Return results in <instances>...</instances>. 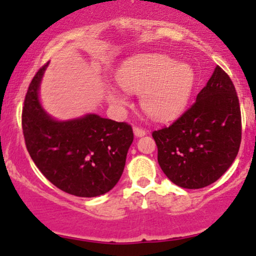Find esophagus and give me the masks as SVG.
I'll return each mask as SVG.
<instances>
[{
  "label": "esophagus",
  "mask_w": 256,
  "mask_h": 256,
  "mask_svg": "<svg viewBox=\"0 0 256 256\" xmlns=\"http://www.w3.org/2000/svg\"><path fill=\"white\" fill-rule=\"evenodd\" d=\"M133 130H134V134H136V136H144L146 134L145 129H142L140 127H134Z\"/></svg>",
  "instance_id": "34e87169"
}]
</instances>
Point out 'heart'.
Instances as JSON below:
<instances>
[{
    "label": "heart",
    "instance_id": "heart-1",
    "mask_svg": "<svg viewBox=\"0 0 256 256\" xmlns=\"http://www.w3.org/2000/svg\"><path fill=\"white\" fill-rule=\"evenodd\" d=\"M117 81L129 93H140V106L148 116L164 120L185 108L194 87V72L188 65L163 54H148L126 62ZM108 98L114 105H127L118 92L111 90Z\"/></svg>",
    "mask_w": 256,
    "mask_h": 256
}]
</instances>
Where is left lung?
<instances>
[{
    "instance_id": "8db88e82",
    "label": "left lung",
    "mask_w": 256,
    "mask_h": 256,
    "mask_svg": "<svg viewBox=\"0 0 256 256\" xmlns=\"http://www.w3.org/2000/svg\"><path fill=\"white\" fill-rule=\"evenodd\" d=\"M163 173L184 188L216 182L236 158L242 140L240 100L231 78L216 66L196 102L168 127L152 132Z\"/></svg>"
}]
</instances>
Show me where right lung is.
Segmentation results:
<instances>
[{
    "label": "right lung",
    "instance_id": "obj_1",
    "mask_svg": "<svg viewBox=\"0 0 256 256\" xmlns=\"http://www.w3.org/2000/svg\"><path fill=\"white\" fill-rule=\"evenodd\" d=\"M46 66L34 76L22 108V127L28 154L41 173L66 194H104L123 173L134 138L132 126L98 114L66 122L50 118L38 102Z\"/></svg>",
    "mask_w": 256,
    "mask_h": 256
}]
</instances>
